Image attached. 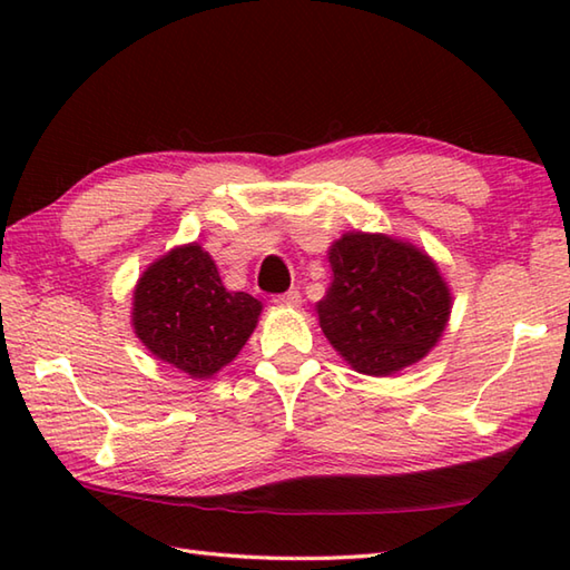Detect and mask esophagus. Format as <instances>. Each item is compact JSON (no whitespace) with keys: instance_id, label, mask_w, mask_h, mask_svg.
I'll return each instance as SVG.
<instances>
[{"instance_id":"34e87169","label":"esophagus","mask_w":570,"mask_h":570,"mask_svg":"<svg viewBox=\"0 0 570 570\" xmlns=\"http://www.w3.org/2000/svg\"><path fill=\"white\" fill-rule=\"evenodd\" d=\"M276 306H298L301 304V294L298 292H286V294H276L274 298Z\"/></svg>"}]
</instances>
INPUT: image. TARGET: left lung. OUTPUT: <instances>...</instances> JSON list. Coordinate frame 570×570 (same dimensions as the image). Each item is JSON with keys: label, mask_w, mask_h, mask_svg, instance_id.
I'll return each instance as SVG.
<instances>
[{"label": "left lung", "mask_w": 570, "mask_h": 570, "mask_svg": "<svg viewBox=\"0 0 570 570\" xmlns=\"http://www.w3.org/2000/svg\"><path fill=\"white\" fill-rule=\"evenodd\" d=\"M328 262L333 282L316 311L350 367L382 377L429 355L451 316V292L426 252L390 235L347 233Z\"/></svg>", "instance_id": "obj_1"}]
</instances>
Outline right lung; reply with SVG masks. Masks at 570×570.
<instances>
[{"label":"right lung","mask_w":570,"mask_h":570,"mask_svg":"<svg viewBox=\"0 0 570 570\" xmlns=\"http://www.w3.org/2000/svg\"><path fill=\"white\" fill-rule=\"evenodd\" d=\"M259 313L254 296L227 292L210 254L193 242L164 254L139 276L131 323L151 355L205 380L237 357Z\"/></svg>","instance_id":"1"}]
</instances>
